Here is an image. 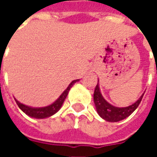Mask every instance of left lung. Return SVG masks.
I'll list each match as a JSON object with an SVG mask.
<instances>
[{"mask_svg": "<svg viewBox=\"0 0 157 157\" xmlns=\"http://www.w3.org/2000/svg\"><path fill=\"white\" fill-rule=\"evenodd\" d=\"M143 96L144 94H142L141 97L135 103H133L132 105L128 106V107H125V108L114 107L103 98V97L100 92L98 83L95 87V91H94L93 99H94L97 112L100 117L105 119L106 121L118 122L128 117L135 109L138 108V106L141 102Z\"/></svg>", "mask_w": 157, "mask_h": 157, "instance_id": "left-lung-1", "label": "left lung"}]
</instances>
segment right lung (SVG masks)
Returning a JSON list of instances; mask_svg holds the SVG:
<instances>
[{"instance_id":"obj_1","label":"right lung","mask_w":157,"mask_h":157,"mask_svg":"<svg viewBox=\"0 0 157 157\" xmlns=\"http://www.w3.org/2000/svg\"><path fill=\"white\" fill-rule=\"evenodd\" d=\"M78 81L79 80H74L73 82H71V84L68 86V87L65 89L61 95L59 96V98L54 103H52V104H50L49 106H47V107H44V108H31V107L26 106L21 103V102H19L16 98L15 101L17 106L19 107V109H21L22 112L25 113L27 115L35 118H48L50 116L54 115L55 113H57L60 109L63 102H64L65 99L66 98V97L68 95L70 89L71 88L72 86L74 85L76 82H78Z\"/></svg>"}]
</instances>
